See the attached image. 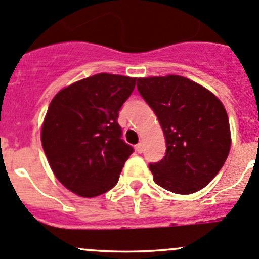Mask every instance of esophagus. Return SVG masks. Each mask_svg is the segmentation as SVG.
Returning <instances> with one entry per match:
<instances>
[{"label": "esophagus", "instance_id": "obj_1", "mask_svg": "<svg viewBox=\"0 0 259 259\" xmlns=\"http://www.w3.org/2000/svg\"><path fill=\"white\" fill-rule=\"evenodd\" d=\"M135 149H136L137 152H140V154H141V152L144 151V144H142V142H139V144L135 146Z\"/></svg>", "mask_w": 259, "mask_h": 259}]
</instances>
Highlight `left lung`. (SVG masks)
Returning <instances> with one entry per match:
<instances>
[{
    "label": "left lung",
    "instance_id": "1",
    "mask_svg": "<svg viewBox=\"0 0 259 259\" xmlns=\"http://www.w3.org/2000/svg\"><path fill=\"white\" fill-rule=\"evenodd\" d=\"M137 90L156 114L166 141L165 156L149 165L155 183L178 194L207 186L230 151L223 103L203 86L177 75L137 78Z\"/></svg>",
    "mask_w": 259,
    "mask_h": 259
}]
</instances>
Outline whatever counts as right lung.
<instances>
[{"label":"right lung","instance_id":"obj_1","mask_svg":"<svg viewBox=\"0 0 259 259\" xmlns=\"http://www.w3.org/2000/svg\"><path fill=\"white\" fill-rule=\"evenodd\" d=\"M137 78L98 73L61 90L49 104L41 145L54 176L81 197L117 184L134 147L122 140L118 115Z\"/></svg>","mask_w":259,"mask_h":259}]
</instances>
